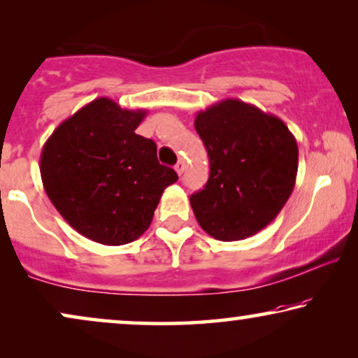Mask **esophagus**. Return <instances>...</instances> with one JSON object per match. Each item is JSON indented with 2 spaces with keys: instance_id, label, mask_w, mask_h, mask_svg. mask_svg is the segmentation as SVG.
Returning <instances> with one entry per match:
<instances>
[{
  "instance_id": "1",
  "label": "esophagus",
  "mask_w": 358,
  "mask_h": 358,
  "mask_svg": "<svg viewBox=\"0 0 358 358\" xmlns=\"http://www.w3.org/2000/svg\"><path fill=\"white\" fill-rule=\"evenodd\" d=\"M174 169H176V173H178L179 176L184 173V169H185V163H184V159H179L178 161V164L174 166Z\"/></svg>"
}]
</instances>
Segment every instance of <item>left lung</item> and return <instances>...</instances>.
<instances>
[{"mask_svg": "<svg viewBox=\"0 0 358 358\" xmlns=\"http://www.w3.org/2000/svg\"><path fill=\"white\" fill-rule=\"evenodd\" d=\"M194 125L210 159L207 184L190 195L199 224L220 241L259 233L295 187V136L277 115L239 99L200 110Z\"/></svg>", "mask_w": 358, "mask_h": 358, "instance_id": "obj_1", "label": "left lung"}]
</instances>
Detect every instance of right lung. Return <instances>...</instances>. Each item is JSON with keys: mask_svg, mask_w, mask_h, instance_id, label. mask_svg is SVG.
<instances>
[{"mask_svg": "<svg viewBox=\"0 0 358 358\" xmlns=\"http://www.w3.org/2000/svg\"><path fill=\"white\" fill-rule=\"evenodd\" d=\"M146 110L97 97L57 127L41 155L43 189L83 236L106 246L140 238L178 174L159 164L156 143L135 134Z\"/></svg>", "mask_w": 358, "mask_h": 358, "instance_id": "add662e5", "label": "right lung"}]
</instances>
